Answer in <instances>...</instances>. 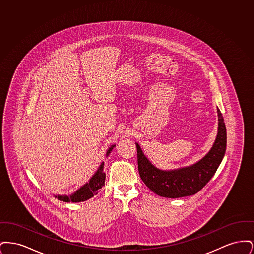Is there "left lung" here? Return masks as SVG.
Instances as JSON below:
<instances>
[{
	"instance_id": "1",
	"label": "left lung",
	"mask_w": 254,
	"mask_h": 254,
	"mask_svg": "<svg viewBox=\"0 0 254 254\" xmlns=\"http://www.w3.org/2000/svg\"><path fill=\"white\" fill-rule=\"evenodd\" d=\"M217 113L216 139L209 151L193 165L175 169H158L136 143L139 173L150 190L166 198H181L197 193L212 178L225 156L227 147V129L218 108Z\"/></svg>"
}]
</instances>
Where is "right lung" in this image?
<instances>
[{
  "mask_svg": "<svg viewBox=\"0 0 254 254\" xmlns=\"http://www.w3.org/2000/svg\"><path fill=\"white\" fill-rule=\"evenodd\" d=\"M116 145H110L109 149L106 152V157H109L111 153L113 147ZM105 163L103 162L96 170V172L92 175V177L89 179V181L86 182L84 186H82L80 189H78L75 192L70 195H54L55 198L58 200L65 202V203H79V202H85L86 200L92 198L94 195L98 193V190L102 189L103 186H105L106 181V173L104 171Z\"/></svg>",
  "mask_w": 254,
  "mask_h": 254,
  "instance_id": "obj_1",
  "label": "right lung"
}]
</instances>
